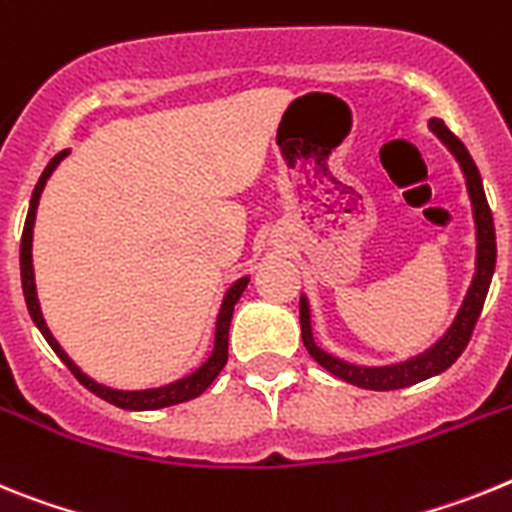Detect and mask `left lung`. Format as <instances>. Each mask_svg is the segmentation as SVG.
<instances>
[{
  "mask_svg": "<svg viewBox=\"0 0 512 512\" xmlns=\"http://www.w3.org/2000/svg\"><path fill=\"white\" fill-rule=\"evenodd\" d=\"M430 128L443 144L451 149V154L459 159L461 170L466 177V188L471 195V206H474V224H477V273H474V281H471L469 293H466L464 304H461L459 314L453 319L451 330L435 342L433 348L425 350V353L415 355L410 361L397 363V366H381V368H366V366H353V363H345L340 358H332L330 353H324L314 345V337H311V322H309V304L306 299H301L299 314H301V337H304V345L309 350V355L322 368L337 376V379L348 381L353 386H361V389H373V391H391V389H404V386H412L417 381H425L430 376H438L446 368H451L456 363L464 348L469 345L471 332H474V324H477L479 314H482L484 299H487V291H490L492 273H495V257H497V244H495V224H492V211L490 203H487V195L482 188V177H479L477 164L471 159V154L466 151V146L461 144V139H456L448 126L438 118L430 121Z\"/></svg>",
  "mask_w": 512,
  "mask_h": 512,
  "instance_id": "left-lung-1",
  "label": "left lung"
}]
</instances>
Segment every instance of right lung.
<instances>
[{
    "label": "right lung",
    "instance_id": "obj_1",
    "mask_svg": "<svg viewBox=\"0 0 512 512\" xmlns=\"http://www.w3.org/2000/svg\"><path fill=\"white\" fill-rule=\"evenodd\" d=\"M69 154V149L56 154V157L48 162V167L43 170L41 180L35 185L33 190V198H30V211H28V219H25V229H22V239H20V275H22V293H25V304H28L30 317H33L35 327L41 330V335L46 337V342L53 348V353L59 355L61 361L66 363L74 376H77L79 384L84 389H90L92 394H97L100 399L105 402L115 404V407H123V410H159V407H170V404H180V402H188V399H195L198 394L208 389L213 384V379L219 376L221 368L226 366V358H229V324H231V314H234V304L239 301L242 291L247 288L250 278H239L234 286L226 291L224 296V304H221L219 311V322H216V342H213V353L206 363L195 373L185 376V379L175 381V384H167V386H159V389H144V391H118V389H108V386L97 384L92 381L90 376H84L74 363H71L69 355L61 350V345L53 340V335L48 332L46 322H43V314H41V306H38V296H35V281H33V224H35V208H38V201H41V193L46 188V180L51 177V172L56 170V164Z\"/></svg>",
    "mask_w": 512,
    "mask_h": 512
}]
</instances>
